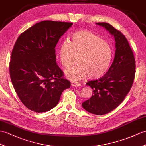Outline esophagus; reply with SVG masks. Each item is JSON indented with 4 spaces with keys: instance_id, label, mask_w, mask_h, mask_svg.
Here are the masks:
<instances>
[{
    "instance_id": "obj_1",
    "label": "esophagus",
    "mask_w": 146,
    "mask_h": 146,
    "mask_svg": "<svg viewBox=\"0 0 146 146\" xmlns=\"http://www.w3.org/2000/svg\"><path fill=\"white\" fill-rule=\"evenodd\" d=\"M71 85H72V87H80L81 84L79 82H71Z\"/></svg>"
}]
</instances>
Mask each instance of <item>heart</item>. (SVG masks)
<instances>
[{
  "label": "heart",
  "mask_w": 146,
  "mask_h": 146,
  "mask_svg": "<svg viewBox=\"0 0 146 146\" xmlns=\"http://www.w3.org/2000/svg\"><path fill=\"white\" fill-rule=\"evenodd\" d=\"M113 50L108 42L87 30L74 33L71 42L64 41L59 49L61 64L69 67L78 58L79 64L66 70L65 75L72 81L80 80L88 76L90 79L102 77L108 69Z\"/></svg>",
  "instance_id": "b5f03b06"
}]
</instances>
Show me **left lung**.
Masks as SVG:
<instances>
[{
    "mask_svg": "<svg viewBox=\"0 0 146 146\" xmlns=\"http://www.w3.org/2000/svg\"><path fill=\"white\" fill-rule=\"evenodd\" d=\"M105 28L115 41V54L108 72L100 79L86 85L93 95L82 103V107L94 115H105L118 106L129 92L135 76V59L127 39L121 32L105 22L96 23Z\"/></svg>",
    "mask_w": 146,
    "mask_h": 146,
    "instance_id": "left-lung-1",
    "label": "left lung"
}]
</instances>
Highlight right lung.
I'll return each mask as SVG.
<instances>
[{
  "mask_svg": "<svg viewBox=\"0 0 146 146\" xmlns=\"http://www.w3.org/2000/svg\"><path fill=\"white\" fill-rule=\"evenodd\" d=\"M72 25L42 21L17 38L10 61V79L20 100L31 111H49L58 104L62 92L70 87L57 64L55 47Z\"/></svg>",
  "mask_w": 146,
  "mask_h": 146,
  "instance_id": "right-lung-1",
  "label": "right lung"
}]
</instances>
